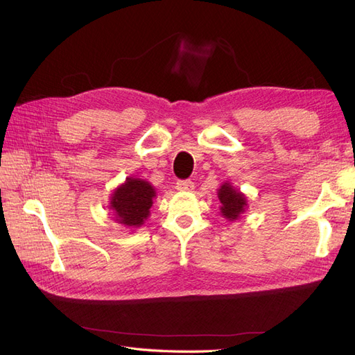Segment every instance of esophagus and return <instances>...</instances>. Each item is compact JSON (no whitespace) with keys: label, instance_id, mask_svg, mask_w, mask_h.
<instances>
[{"label":"esophagus","instance_id":"1","mask_svg":"<svg viewBox=\"0 0 355 355\" xmlns=\"http://www.w3.org/2000/svg\"><path fill=\"white\" fill-rule=\"evenodd\" d=\"M176 188L179 191H192V189H194V182H191V180H178Z\"/></svg>","mask_w":355,"mask_h":355}]
</instances>
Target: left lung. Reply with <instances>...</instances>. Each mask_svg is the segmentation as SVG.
Here are the masks:
<instances>
[{
    "mask_svg": "<svg viewBox=\"0 0 355 355\" xmlns=\"http://www.w3.org/2000/svg\"><path fill=\"white\" fill-rule=\"evenodd\" d=\"M218 198L220 201V214L222 216L230 220H239L241 214L249 207V202H247V197L243 194L240 189L232 187L231 182H223L220 188L218 189Z\"/></svg>",
    "mask_w": 355,
    "mask_h": 355,
    "instance_id": "left-lung-1",
    "label": "left lung"
}]
</instances>
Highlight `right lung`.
<instances>
[{
    "label": "right lung",
    "instance_id": "right-lung-1",
    "mask_svg": "<svg viewBox=\"0 0 355 355\" xmlns=\"http://www.w3.org/2000/svg\"><path fill=\"white\" fill-rule=\"evenodd\" d=\"M155 188L148 180L128 176L121 185H118L111 194L110 209L114 213V220L127 228L142 227L149 218Z\"/></svg>",
    "mask_w": 355,
    "mask_h": 355
}]
</instances>
